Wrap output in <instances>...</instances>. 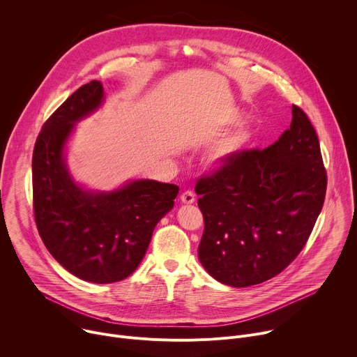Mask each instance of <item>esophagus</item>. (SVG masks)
Wrapping results in <instances>:
<instances>
[{"mask_svg": "<svg viewBox=\"0 0 357 357\" xmlns=\"http://www.w3.org/2000/svg\"><path fill=\"white\" fill-rule=\"evenodd\" d=\"M181 200H182L183 203H186V205H190V203L195 202V195H193V192H192V190H185V192H182Z\"/></svg>", "mask_w": 357, "mask_h": 357, "instance_id": "esophagus-1", "label": "esophagus"}]
</instances>
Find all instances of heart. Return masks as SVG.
I'll return each instance as SVG.
<instances>
[{
    "instance_id": "obj_1",
    "label": "heart",
    "mask_w": 357,
    "mask_h": 357,
    "mask_svg": "<svg viewBox=\"0 0 357 357\" xmlns=\"http://www.w3.org/2000/svg\"><path fill=\"white\" fill-rule=\"evenodd\" d=\"M240 120V114L233 112V113H229V116L226 117V121L233 124V123H237ZM248 132L244 131V130H240L237 131L236 134H233L231 137H229L227 139H225L222 144H219L218 146H215L211 154H209V162L212 165H225L236 152H238L248 141Z\"/></svg>"
}]
</instances>
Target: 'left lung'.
Masks as SVG:
<instances>
[{
    "label": "left lung",
    "instance_id": "8db88e82",
    "mask_svg": "<svg viewBox=\"0 0 357 357\" xmlns=\"http://www.w3.org/2000/svg\"><path fill=\"white\" fill-rule=\"evenodd\" d=\"M326 169L317 131L292 105V121L264 149H240L196 183L205 220L199 260L219 282L250 287L285 270L322 211Z\"/></svg>",
    "mask_w": 357,
    "mask_h": 357
}]
</instances>
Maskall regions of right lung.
<instances>
[{
	"mask_svg": "<svg viewBox=\"0 0 357 357\" xmlns=\"http://www.w3.org/2000/svg\"><path fill=\"white\" fill-rule=\"evenodd\" d=\"M100 82L79 87L50 116L33 146V215L54 259L80 280L109 284L134 273L152 231L172 209L179 188L141 179L107 193L83 190L70 178L63 148L75 123L103 101Z\"/></svg>",
	"mask_w": 357,
	"mask_h": 357,
	"instance_id": "add662e5",
	"label": "right lung"
}]
</instances>
